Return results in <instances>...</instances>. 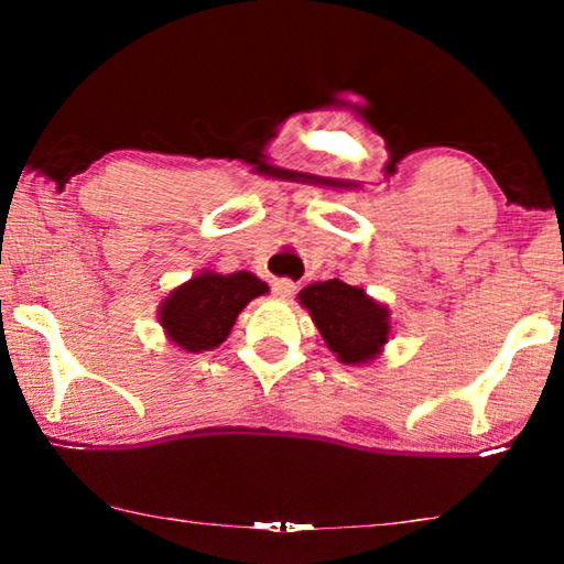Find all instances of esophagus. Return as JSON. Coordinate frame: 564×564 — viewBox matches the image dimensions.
Here are the masks:
<instances>
[{
	"label": "esophagus",
	"mask_w": 564,
	"mask_h": 564,
	"mask_svg": "<svg viewBox=\"0 0 564 564\" xmlns=\"http://www.w3.org/2000/svg\"><path fill=\"white\" fill-rule=\"evenodd\" d=\"M295 291V283L291 279H275L273 281V293L279 295V299H291Z\"/></svg>",
	"instance_id": "34e87169"
}]
</instances>
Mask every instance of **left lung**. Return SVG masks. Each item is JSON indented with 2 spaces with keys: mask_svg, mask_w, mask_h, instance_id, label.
Wrapping results in <instances>:
<instances>
[{
  "mask_svg": "<svg viewBox=\"0 0 564 564\" xmlns=\"http://www.w3.org/2000/svg\"><path fill=\"white\" fill-rule=\"evenodd\" d=\"M326 346L346 366H362L380 356L390 336V311L383 303L338 279L311 283L299 293Z\"/></svg>",
  "mask_w": 564,
  "mask_h": 564,
  "instance_id": "left-lung-1",
  "label": "left lung"
}]
</instances>
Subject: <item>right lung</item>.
Instances as JSON below:
<instances>
[{
	"mask_svg": "<svg viewBox=\"0 0 564 564\" xmlns=\"http://www.w3.org/2000/svg\"><path fill=\"white\" fill-rule=\"evenodd\" d=\"M263 293L269 285L248 271H204L161 301L159 323L181 350H214L228 338L238 313Z\"/></svg>",
	"mask_w": 564,
	"mask_h": 564,
	"instance_id": "obj_1",
	"label": "right lung"
}]
</instances>
